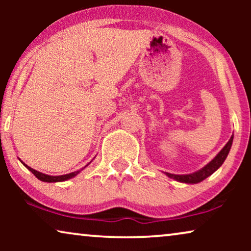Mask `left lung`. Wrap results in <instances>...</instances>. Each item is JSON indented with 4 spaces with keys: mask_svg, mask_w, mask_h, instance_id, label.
<instances>
[{
    "mask_svg": "<svg viewBox=\"0 0 251 251\" xmlns=\"http://www.w3.org/2000/svg\"><path fill=\"white\" fill-rule=\"evenodd\" d=\"M232 143H233V136L229 138L227 144L223 147V150L221 151V152H219L217 155H216L214 159H212L210 162L207 164V166L203 167L199 171H197V173H193L190 175H174V174L166 173V175L168 177L173 178V179H175V180L180 181V183H187V184L200 183V181H202L207 177L210 176V175L214 174L215 171L222 166L223 162H224L225 159L228 155V152H229V150H231Z\"/></svg>",
    "mask_w": 251,
    "mask_h": 251,
    "instance_id": "obj_1",
    "label": "left lung"
}]
</instances>
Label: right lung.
<instances>
[{"label":"right lung","mask_w":251,"mask_h":251,"mask_svg":"<svg viewBox=\"0 0 251 251\" xmlns=\"http://www.w3.org/2000/svg\"><path fill=\"white\" fill-rule=\"evenodd\" d=\"M22 163L27 168V169L30 171V173L34 174V176H35L37 179H40V180H42V181H46V183H57V181H64V180L71 179V178H73V177L76 176V175L80 173L81 170H83L84 168L87 167V166H85L84 168H82V169H80V170L74 171V173H71V174H67V175H61V176H49V175L42 174V173H40V171L34 170L33 168L28 167V166H27V164H25L24 162H22Z\"/></svg>","instance_id":"add662e5"}]
</instances>
